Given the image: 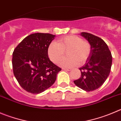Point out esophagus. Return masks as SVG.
<instances>
[{
	"mask_svg": "<svg viewBox=\"0 0 121 121\" xmlns=\"http://www.w3.org/2000/svg\"><path fill=\"white\" fill-rule=\"evenodd\" d=\"M63 70H67V71H70L71 70L70 69H66V68H63L62 69Z\"/></svg>",
	"mask_w": 121,
	"mask_h": 121,
	"instance_id": "34e87169",
	"label": "esophagus"
}]
</instances>
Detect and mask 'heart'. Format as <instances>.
Masks as SVG:
<instances>
[{
    "label": "heart",
    "mask_w": 121,
    "mask_h": 121,
    "mask_svg": "<svg viewBox=\"0 0 121 121\" xmlns=\"http://www.w3.org/2000/svg\"><path fill=\"white\" fill-rule=\"evenodd\" d=\"M67 52V57L63 58L59 64L64 67H72L84 64L90 56L91 45L88 40H82L76 35H68L57 40V43H51L48 48V54L51 60L58 63Z\"/></svg>",
    "instance_id": "obj_1"
}]
</instances>
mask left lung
Listing matches in <instances>:
<instances>
[{"label": "left lung", "mask_w": 121, "mask_h": 121, "mask_svg": "<svg viewBox=\"0 0 121 121\" xmlns=\"http://www.w3.org/2000/svg\"><path fill=\"white\" fill-rule=\"evenodd\" d=\"M81 35L91 44V52L86 64L79 69L81 77L74 81V83L84 91H94L100 88L109 76L112 56L102 39L86 32H82Z\"/></svg>", "instance_id": "left-lung-1"}]
</instances>
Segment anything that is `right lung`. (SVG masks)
Returning <instances> with one entry per match:
<instances>
[{"label":"right lung","instance_id":"obj_1","mask_svg":"<svg viewBox=\"0 0 121 121\" xmlns=\"http://www.w3.org/2000/svg\"><path fill=\"white\" fill-rule=\"evenodd\" d=\"M55 35L36 33L25 38L12 54V67L20 86L32 94L51 86L61 69L49 60L48 48Z\"/></svg>","mask_w":121,"mask_h":121}]
</instances>
